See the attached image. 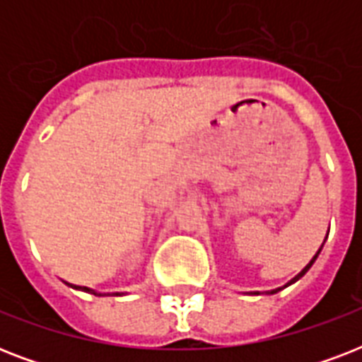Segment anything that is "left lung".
Segmentation results:
<instances>
[{
  "label": "left lung",
  "mask_w": 362,
  "mask_h": 362,
  "mask_svg": "<svg viewBox=\"0 0 362 362\" xmlns=\"http://www.w3.org/2000/svg\"><path fill=\"white\" fill-rule=\"evenodd\" d=\"M321 247H323V246H321ZM321 247H320V250H317V253H315L314 257L310 259V263H308V264H306V267H304V269H303V270H300V272H298V274H297V276H295V278H293V280H291V281H289V284H286V286H284V287H287V286H291L293 281H297V280H298V278H300V276H304V274H306V272H308V269H310V267H312V264H314V261H315V259H317V255H320V252H321ZM280 289H281V287H278V289H272V291H267V293H278V291H280Z\"/></svg>",
  "instance_id": "8db88e82"
}]
</instances>
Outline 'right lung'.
Wrapping results in <instances>:
<instances>
[{"mask_svg":"<svg viewBox=\"0 0 362 362\" xmlns=\"http://www.w3.org/2000/svg\"><path fill=\"white\" fill-rule=\"evenodd\" d=\"M67 284V281H65ZM67 286H71V284H67ZM71 287H75V289H81V291H88V293H93V295H98V297H103L101 293H95L93 289H90V287H82V286H71Z\"/></svg>","mask_w":362,"mask_h":362,"instance_id":"add662e5","label":"right lung"}]
</instances>
